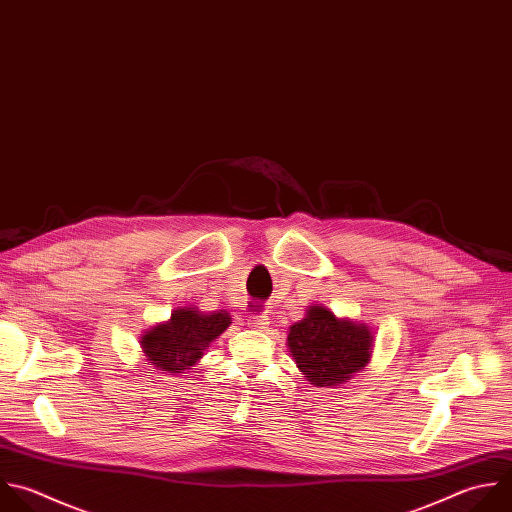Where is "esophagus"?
<instances>
[{"label": "esophagus", "mask_w": 512, "mask_h": 512, "mask_svg": "<svg viewBox=\"0 0 512 512\" xmlns=\"http://www.w3.org/2000/svg\"><path fill=\"white\" fill-rule=\"evenodd\" d=\"M248 326L254 330H264L268 326V316L266 314H254L248 318Z\"/></svg>", "instance_id": "34e87169"}]
</instances>
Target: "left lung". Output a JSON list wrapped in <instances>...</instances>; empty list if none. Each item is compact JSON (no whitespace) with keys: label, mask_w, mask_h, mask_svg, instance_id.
I'll list each match as a JSON object with an SVG mask.
<instances>
[{"label":"left lung","mask_w":512,"mask_h":512,"mask_svg":"<svg viewBox=\"0 0 512 512\" xmlns=\"http://www.w3.org/2000/svg\"><path fill=\"white\" fill-rule=\"evenodd\" d=\"M288 346L312 384L336 386L366 366L372 336L364 324L338 320L330 310L312 306L306 318L290 326Z\"/></svg>","instance_id":"1"}]
</instances>
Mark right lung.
<instances>
[{
	"mask_svg": "<svg viewBox=\"0 0 512 512\" xmlns=\"http://www.w3.org/2000/svg\"><path fill=\"white\" fill-rule=\"evenodd\" d=\"M228 326L230 314L226 310L204 314L196 308H180L166 324H158L142 336V348L146 360L164 374L188 370Z\"/></svg>",
	"mask_w": 512,
	"mask_h": 512,
	"instance_id": "1",
	"label": "right lung"
}]
</instances>
